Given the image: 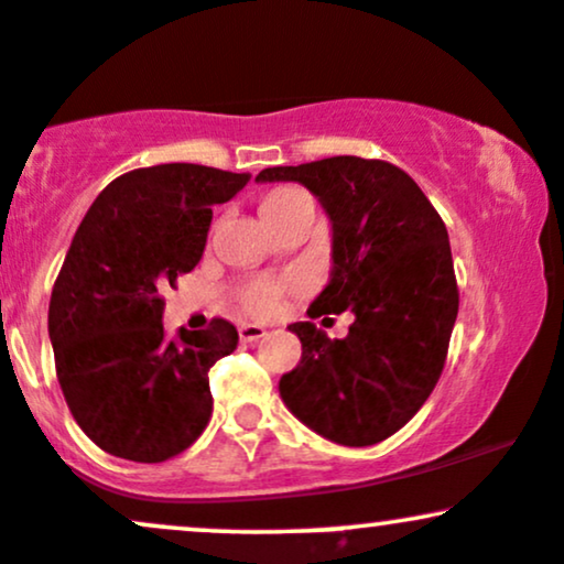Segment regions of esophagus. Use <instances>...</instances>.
I'll list each match as a JSON object with an SVG mask.
<instances>
[{"instance_id":"obj_1","label":"esophagus","mask_w":564,"mask_h":564,"mask_svg":"<svg viewBox=\"0 0 564 564\" xmlns=\"http://www.w3.org/2000/svg\"><path fill=\"white\" fill-rule=\"evenodd\" d=\"M268 334L262 326H257V323H241L238 326V336H241V341H260L262 336Z\"/></svg>"}]
</instances>
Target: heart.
Masks as SVG:
<instances>
[{
	"mask_svg": "<svg viewBox=\"0 0 564 564\" xmlns=\"http://www.w3.org/2000/svg\"><path fill=\"white\" fill-rule=\"evenodd\" d=\"M296 193H300V191H294V187H275V191H270L268 196L262 198L260 212L264 215V212L275 209V206H281V204H286L289 198L296 196ZM273 304H275V289L260 286V289H254L249 294V307L254 310V313H268V310H273Z\"/></svg>",
	"mask_w": 564,
	"mask_h": 564,
	"instance_id": "heart-1",
	"label": "heart"
}]
</instances>
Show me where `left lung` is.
Here are the masks:
<instances>
[{
  "instance_id": "8db88e82",
  "label": "left lung",
  "mask_w": 564,
  "mask_h": 564,
  "mask_svg": "<svg viewBox=\"0 0 564 564\" xmlns=\"http://www.w3.org/2000/svg\"><path fill=\"white\" fill-rule=\"evenodd\" d=\"M257 183H300L318 198L332 225V275L307 315H355L345 339L291 323L302 360L278 392L321 437L377 445L426 403L443 373L458 315L448 230L422 187L387 161L270 166Z\"/></svg>"
}]
</instances>
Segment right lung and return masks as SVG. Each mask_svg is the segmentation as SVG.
<instances>
[{
	"label": "right lung",
	"mask_w": 564,
	"mask_h": 564,
	"mask_svg": "<svg viewBox=\"0 0 564 564\" xmlns=\"http://www.w3.org/2000/svg\"><path fill=\"white\" fill-rule=\"evenodd\" d=\"M249 180L200 164L127 172L70 241L50 300V341L76 424L111 456L166 462L209 424V368L236 349L238 332L217 318L170 339L161 289L196 268L212 206Z\"/></svg>",
	"instance_id": "obj_1"
}]
</instances>
